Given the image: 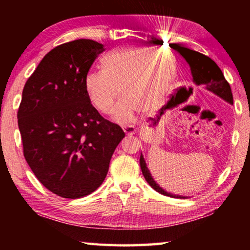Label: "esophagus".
<instances>
[{
	"instance_id": "34e87169",
	"label": "esophagus",
	"mask_w": 250,
	"mask_h": 250,
	"mask_svg": "<svg viewBox=\"0 0 250 250\" xmlns=\"http://www.w3.org/2000/svg\"><path fill=\"white\" fill-rule=\"evenodd\" d=\"M124 131H125V134H128V135H133V134L135 133V131H137V129H135L134 126H132V125H128V126H125V128H124Z\"/></svg>"
}]
</instances>
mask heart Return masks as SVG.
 Listing matches in <instances>:
<instances>
[{
    "mask_svg": "<svg viewBox=\"0 0 250 250\" xmlns=\"http://www.w3.org/2000/svg\"><path fill=\"white\" fill-rule=\"evenodd\" d=\"M104 70L84 76L88 99L101 113H109L119 94L122 99L112 111L117 124L128 125L141 110H152L163 100L176 76L172 54L149 47H121L105 55Z\"/></svg>",
    "mask_w": 250,
    "mask_h": 250,
    "instance_id": "heart-1",
    "label": "heart"
}]
</instances>
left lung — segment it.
Segmentation results:
<instances>
[{
	"instance_id": "1",
	"label": "left lung",
	"mask_w": 250,
	"mask_h": 250,
	"mask_svg": "<svg viewBox=\"0 0 250 250\" xmlns=\"http://www.w3.org/2000/svg\"><path fill=\"white\" fill-rule=\"evenodd\" d=\"M175 50L179 52V54L188 64L189 69H191L193 82L195 83V84H197V86L202 84V86H204L208 91L218 96L219 98L225 100L226 103L232 104V94L229 83H227V80L224 77L221 68H219L213 59L209 58L208 56H205V55H203L201 53L195 52V50L183 47V46L177 44L175 45ZM140 167L146 181L149 183L152 188L155 189L156 192L163 194V195L166 196L181 198V200L182 198H183V200L188 198V196L175 195V194L168 193L166 189L161 188V186L154 181L153 177H152L142 153L140 155Z\"/></svg>"
}]
</instances>
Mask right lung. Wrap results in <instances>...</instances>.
Here are the masks:
<instances>
[{"label":"right lung","instance_id":"right-lung-1","mask_svg":"<svg viewBox=\"0 0 250 250\" xmlns=\"http://www.w3.org/2000/svg\"><path fill=\"white\" fill-rule=\"evenodd\" d=\"M103 52L104 45L91 40L59 45L45 55L23 89L18 119L25 160L46 188L65 198L89 195L103 184L125 138L84 90V76Z\"/></svg>","mask_w":250,"mask_h":250}]
</instances>
